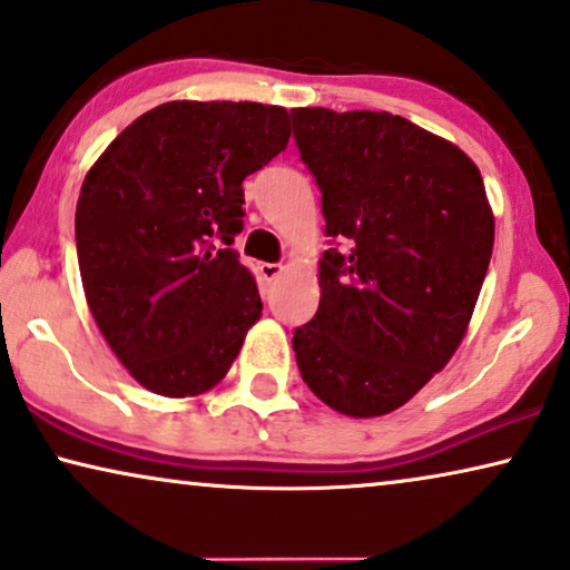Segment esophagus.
I'll list each match as a JSON object with an SVG mask.
<instances>
[{
  "instance_id": "34e87169",
  "label": "esophagus",
  "mask_w": 570,
  "mask_h": 570,
  "mask_svg": "<svg viewBox=\"0 0 570 570\" xmlns=\"http://www.w3.org/2000/svg\"><path fill=\"white\" fill-rule=\"evenodd\" d=\"M283 272H285L283 264H269V262L259 264V275H262L264 283H275V279H279Z\"/></svg>"
}]
</instances>
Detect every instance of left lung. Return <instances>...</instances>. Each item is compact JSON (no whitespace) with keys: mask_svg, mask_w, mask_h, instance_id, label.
Listing matches in <instances>:
<instances>
[{"mask_svg":"<svg viewBox=\"0 0 570 570\" xmlns=\"http://www.w3.org/2000/svg\"><path fill=\"white\" fill-rule=\"evenodd\" d=\"M301 158L322 189L318 311L293 334L324 404L379 417L407 404L462 345L495 220L454 142L386 111L293 108Z\"/></svg>","mask_w":570,"mask_h":570,"instance_id":"obj_1","label":"left lung"}]
</instances>
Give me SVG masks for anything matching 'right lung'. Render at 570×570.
<instances>
[{
  "mask_svg": "<svg viewBox=\"0 0 570 570\" xmlns=\"http://www.w3.org/2000/svg\"><path fill=\"white\" fill-rule=\"evenodd\" d=\"M283 106L170 100L129 124L85 176L75 213L90 314L131 379L160 396L220 384L259 322L230 244L244 178L291 139Z\"/></svg>",
  "mask_w": 570,
  "mask_h": 570,
  "instance_id": "right-lung-1",
  "label": "right lung"
}]
</instances>
